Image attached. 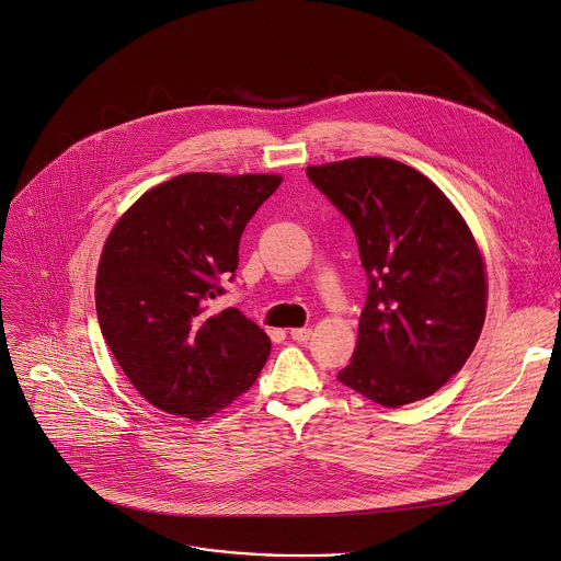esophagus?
<instances>
[{
	"instance_id": "1",
	"label": "esophagus",
	"mask_w": 561,
	"mask_h": 561,
	"mask_svg": "<svg viewBox=\"0 0 561 561\" xmlns=\"http://www.w3.org/2000/svg\"><path fill=\"white\" fill-rule=\"evenodd\" d=\"M310 334H312L310 328H293V330H290V339H293V341H299V343L308 341Z\"/></svg>"
}]
</instances>
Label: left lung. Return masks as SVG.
<instances>
[{"label":"left lung","instance_id":"8db88e82","mask_svg":"<svg viewBox=\"0 0 561 561\" xmlns=\"http://www.w3.org/2000/svg\"><path fill=\"white\" fill-rule=\"evenodd\" d=\"M308 178L350 220L367 301L339 381L383 408L438 392L473 352L486 314V266L454 203L419 169L358 156Z\"/></svg>","mask_w":561,"mask_h":561}]
</instances>
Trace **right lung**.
I'll use <instances>...</instances> for the list:
<instances>
[{
    "instance_id": "add662e5",
    "label": "right lung",
    "mask_w": 561,
    "mask_h": 561,
    "mask_svg": "<svg viewBox=\"0 0 561 561\" xmlns=\"http://www.w3.org/2000/svg\"><path fill=\"white\" fill-rule=\"evenodd\" d=\"M277 173H180L145 192L110 231L96 271L105 343L153 408L205 421L260 377L271 339L238 308L207 312L236 273L249 220Z\"/></svg>"
}]
</instances>
